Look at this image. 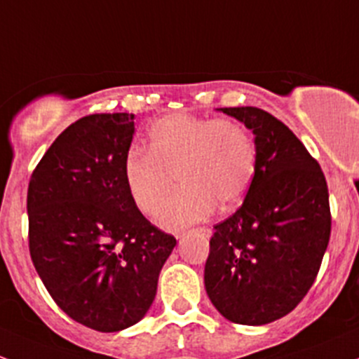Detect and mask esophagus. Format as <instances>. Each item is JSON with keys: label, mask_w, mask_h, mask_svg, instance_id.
<instances>
[{"label": "esophagus", "mask_w": 359, "mask_h": 359, "mask_svg": "<svg viewBox=\"0 0 359 359\" xmlns=\"http://www.w3.org/2000/svg\"><path fill=\"white\" fill-rule=\"evenodd\" d=\"M198 232H201V233H203V236L210 237L211 230H210L208 227H199V229H198ZM186 236H187V232H180V233H179V236H177V237H186Z\"/></svg>", "instance_id": "obj_1"}]
</instances>
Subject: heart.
I'll return each instance as SVG.
<instances>
[{"label": "heart", "instance_id": "heart-1", "mask_svg": "<svg viewBox=\"0 0 359 359\" xmlns=\"http://www.w3.org/2000/svg\"><path fill=\"white\" fill-rule=\"evenodd\" d=\"M255 139L243 123L172 113L148 132V151L129 149L123 180L135 208L149 215L172 191L182 189L158 210L156 222L168 230L206 220L217 205H239L256 173Z\"/></svg>", "mask_w": 359, "mask_h": 359}]
</instances>
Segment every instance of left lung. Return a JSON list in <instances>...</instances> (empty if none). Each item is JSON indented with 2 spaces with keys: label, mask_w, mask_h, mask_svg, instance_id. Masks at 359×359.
I'll return each instance as SVG.
<instances>
[{
  "label": "left lung",
  "mask_w": 359,
  "mask_h": 359,
  "mask_svg": "<svg viewBox=\"0 0 359 359\" xmlns=\"http://www.w3.org/2000/svg\"><path fill=\"white\" fill-rule=\"evenodd\" d=\"M220 110L252 130L258 163L243 206L215 225L205 287L230 322L265 325L292 311L318 275L330 239L329 189L285 123L262 108Z\"/></svg>",
  "instance_id": "left-lung-1"
}]
</instances>
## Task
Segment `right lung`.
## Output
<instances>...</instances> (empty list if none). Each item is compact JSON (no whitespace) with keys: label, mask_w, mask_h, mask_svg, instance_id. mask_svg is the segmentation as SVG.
<instances>
[{"label":"right lung","mask_w":359,"mask_h":359,"mask_svg":"<svg viewBox=\"0 0 359 359\" xmlns=\"http://www.w3.org/2000/svg\"><path fill=\"white\" fill-rule=\"evenodd\" d=\"M132 135V113L82 116L55 139L29 182L36 271L72 320L97 332L142 320L177 244L127 192L123 158Z\"/></svg>","instance_id":"add662e5"}]
</instances>
